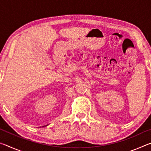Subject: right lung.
I'll list each match as a JSON object with an SVG mask.
<instances>
[{"label": "right lung", "instance_id": "1", "mask_svg": "<svg viewBox=\"0 0 151 151\" xmlns=\"http://www.w3.org/2000/svg\"><path fill=\"white\" fill-rule=\"evenodd\" d=\"M46 127V126H42V127Z\"/></svg>", "mask_w": 151, "mask_h": 151}]
</instances>
